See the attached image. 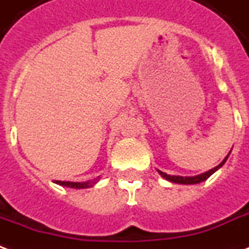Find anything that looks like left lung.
<instances>
[{
    "label": "left lung",
    "instance_id": "8db88e82",
    "mask_svg": "<svg viewBox=\"0 0 249 249\" xmlns=\"http://www.w3.org/2000/svg\"><path fill=\"white\" fill-rule=\"evenodd\" d=\"M226 160H227V157L224 158L220 163H219L218 166H215L213 169H211V170L206 171V173H203V174H199V176H195V177H181V176H169V174H166V173H162V171L158 170V173L161 174L165 179H167V181L170 182H174V183H181V185H194V183H200V182L206 181L207 178H209L211 174H213L215 171L218 170L219 167L222 166L223 163L226 162Z\"/></svg>",
    "mask_w": 249,
    "mask_h": 249
}]
</instances>
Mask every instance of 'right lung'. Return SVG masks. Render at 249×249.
Wrapping results in <instances>:
<instances>
[{
    "instance_id": "add662e5",
    "label": "right lung",
    "mask_w": 249,
    "mask_h": 249,
    "mask_svg": "<svg viewBox=\"0 0 249 249\" xmlns=\"http://www.w3.org/2000/svg\"><path fill=\"white\" fill-rule=\"evenodd\" d=\"M58 185L67 186V187H72V189H87L89 186L95 185L96 181L92 182H63V181H56Z\"/></svg>"
}]
</instances>
